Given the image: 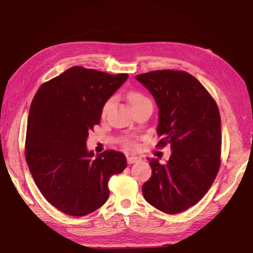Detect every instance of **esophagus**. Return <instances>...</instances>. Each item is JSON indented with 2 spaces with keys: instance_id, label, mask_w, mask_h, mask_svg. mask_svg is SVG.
Returning <instances> with one entry per match:
<instances>
[{
  "instance_id": "esophagus-1",
  "label": "esophagus",
  "mask_w": 253,
  "mask_h": 253,
  "mask_svg": "<svg viewBox=\"0 0 253 253\" xmlns=\"http://www.w3.org/2000/svg\"><path fill=\"white\" fill-rule=\"evenodd\" d=\"M141 160L140 156H135V155H129L127 156V163L128 164H135V163H138Z\"/></svg>"
}]
</instances>
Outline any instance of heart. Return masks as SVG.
Listing matches in <instances>:
<instances>
[{"label":"heart","instance_id":"heart-1","mask_svg":"<svg viewBox=\"0 0 253 253\" xmlns=\"http://www.w3.org/2000/svg\"><path fill=\"white\" fill-rule=\"evenodd\" d=\"M127 98H128V102H129V104H131V106L134 105L137 102L143 100V99H145L141 94L137 93V91H129L128 95H127ZM110 103H111V100H109L108 102L104 104V106H103V113H105L106 110H108Z\"/></svg>","mask_w":253,"mask_h":253}]
</instances>
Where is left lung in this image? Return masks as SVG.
Returning <instances> with one entry per match:
<instances>
[{"label": "left lung", "instance_id": "8db88e82", "mask_svg": "<svg viewBox=\"0 0 253 253\" xmlns=\"http://www.w3.org/2000/svg\"><path fill=\"white\" fill-rule=\"evenodd\" d=\"M158 108L159 147L170 144L166 165L148 158L152 176L142 186L150 205L169 214L200 202L215 179L220 164V117L216 103L192 75L155 71L136 76Z\"/></svg>", "mask_w": 253, "mask_h": 253}]
</instances>
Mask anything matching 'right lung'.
I'll use <instances>...</instances> for the list:
<instances>
[{"instance_id": "obj_1", "label": "right lung", "mask_w": 253, "mask_h": 253, "mask_svg": "<svg viewBox=\"0 0 253 253\" xmlns=\"http://www.w3.org/2000/svg\"><path fill=\"white\" fill-rule=\"evenodd\" d=\"M128 78L73 66L38 89L29 109L26 162L48 203L84 216L108 201L109 179L126 168L125 154L108 150L94 157L88 132L103 106Z\"/></svg>"}]
</instances>
